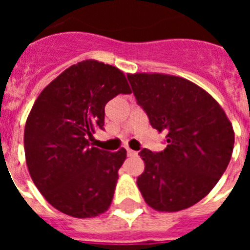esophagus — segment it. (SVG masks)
I'll use <instances>...</instances> for the list:
<instances>
[{
  "mask_svg": "<svg viewBox=\"0 0 250 250\" xmlns=\"http://www.w3.org/2000/svg\"><path fill=\"white\" fill-rule=\"evenodd\" d=\"M127 156H130V158H135V156H138V152L134 151V150L131 149H127Z\"/></svg>",
  "mask_w": 250,
  "mask_h": 250,
  "instance_id": "obj_1",
  "label": "esophagus"
}]
</instances>
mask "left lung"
Wrapping results in <instances>:
<instances>
[{
  "label": "left lung",
  "instance_id": "left-lung-1",
  "mask_svg": "<svg viewBox=\"0 0 250 250\" xmlns=\"http://www.w3.org/2000/svg\"><path fill=\"white\" fill-rule=\"evenodd\" d=\"M139 105L167 147L143 149L144 173L138 188L158 211L184 210L210 193L230 161L234 130L222 106L209 92L184 77L159 72L127 75Z\"/></svg>",
  "mask_w": 250,
  "mask_h": 250
}]
</instances>
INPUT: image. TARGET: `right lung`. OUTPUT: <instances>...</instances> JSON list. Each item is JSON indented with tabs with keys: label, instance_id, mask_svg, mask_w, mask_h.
I'll return each mask as SVG.
<instances>
[{
	"label": "right lung",
	"instance_id": "obj_1",
	"mask_svg": "<svg viewBox=\"0 0 250 250\" xmlns=\"http://www.w3.org/2000/svg\"><path fill=\"white\" fill-rule=\"evenodd\" d=\"M121 70L98 60L70 66L51 81L26 120V164L32 182L54 208L74 218H92L110 208L126 150L90 146L104 130L105 105L130 94Z\"/></svg>",
	"mask_w": 250,
	"mask_h": 250
}]
</instances>
